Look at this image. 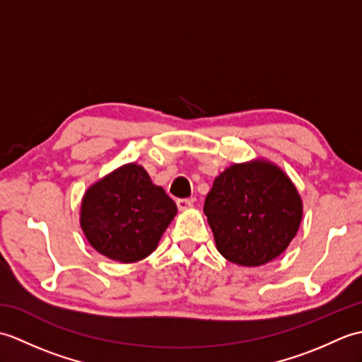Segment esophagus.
Wrapping results in <instances>:
<instances>
[{"label":"esophagus","instance_id":"esophagus-1","mask_svg":"<svg viewBox=\"0 0 362 362\" xmlns=\"http://www.w3.org/2000/svg\"><path fill=\"white\" fill-rule=\"evenodd\" d=\"M177 206H179L180 211L189 210L193 209V201H191V199H179V201H177Z\"/></svg>","mask_w":362,"mask_h":362}]
</instances>
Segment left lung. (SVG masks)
I'll return each mask as SVG.
<instances>
[{
	"label": "left lung",
	"instance_id": "obj_1",
	"mask_svg": "<svg viewBox=\"0 0 362 362\" xmlns=\"http://www.w3.org/2000/svg\"><path fill=\"white\" fill-rule=\"evenodd\" d=\"M204 213L221 255L257 267L288 249L302 222L303 202L289 175L258 157L230 165L214 179Z\"/></svg>",
	"mask_w": 362,
	"mask_h": 362
}]
</instances>
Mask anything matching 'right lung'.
<instances>
[{"mask_svg":"<svg viewBox=\"0 0 362 362\" xmlns=\"http://www.w3.org/2000/svg\"><path fill=\"white\" fill-rule=\"evenodd\" d=\"M175 214L177 205L152 183L148 171L126 163L88 187L79 222L96 252L119 263H135L157 249Z\"/></svg>","mask_w":362,"mask_h":362,"instance_id":"right-lung-1","label":"right lung"}]
</instances>
